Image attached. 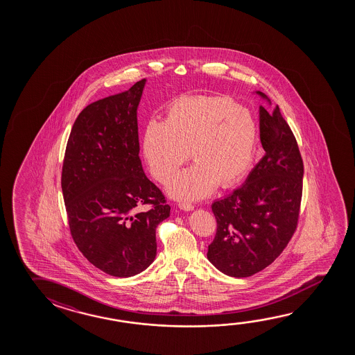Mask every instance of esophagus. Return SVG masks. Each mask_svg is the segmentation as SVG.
Here are the masks:
<instances>
[{"mask_svg":"<svg viewBox=\"0 0 355 355\" xmlns=\"http://www.w3.org/2000/svg\"><path fill=\"white\" fill-rule=\"evenodd\" d=\"M178 207H180V209L184 210V211H192V210H194V205L191 203H180Z\"/></svg>","mask_w":355,"mask_h":355,"instance_id":"34e87169","label":"esophagus"}]
</instances>
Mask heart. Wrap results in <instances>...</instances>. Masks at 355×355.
<instances>
[{
    "instance_id": "obj_1",
    "label": "heart",
    "mask_w": 355,
    "mask_h": 355,
    "mask_svg": "<svg viewBox=\"0 0 355 355\" xmlns=\"http://www.w3.org/2000/svg\"><path fill=\"white\" fill-rule=\"evenodd\" d=\"M256 141L255 119L244 106L227 96L184 95L169 104L164 121L147 123L142 150L161 183L175 175L189 151L194 163L175 175L167 191L178 200H199L246 173Z\"/></svg>"
}]
</instances>
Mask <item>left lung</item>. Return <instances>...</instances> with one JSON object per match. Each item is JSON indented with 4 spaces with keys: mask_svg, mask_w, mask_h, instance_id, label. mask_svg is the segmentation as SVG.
<instances>
[{
    "mask_svg": "<svg viewBox=\"0 0 355 355\" xmlns=\"http://www.w3.org/2000/svg\"><path fill=\"white\" fill-rule=\"evenodd\" d=\"M260 98L271 100L261 92ZM263 157L244 184L216 199V234L207 257L227 276L249 277L272 263L295 233L302 198L303 162L295 136L279 112L259 107Z\"/></svg>",
    "mask_w": 355,
    "mask_h": 355,
    "instance_id": "left-lung-1",
    "label": "left lung"
}]
</instances>
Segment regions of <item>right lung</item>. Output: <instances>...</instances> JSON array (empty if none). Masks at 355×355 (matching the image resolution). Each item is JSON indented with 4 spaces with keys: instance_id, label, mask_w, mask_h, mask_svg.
Instances as JSON below:
<instances>
[{
    "instance_id": "1",
    "label": "right lung",
    "mask_w": 355,
    "mask_h": 355,
    "mask_svg": "<svg viewBox=\"0 0 355 355\" xmlns=\"http://www.w3.org/2000/svg\"><path fill=\"white\" fill-rule=\"evenodd\" d=\"M145 84L142 79L87 105L71 128L62 171L71 236L95 268L115 277L151 265L156 227L171 211L139 157L137 109ZM145 205L152 208L140 211Z\"/></svg>"
}]
</instances>
